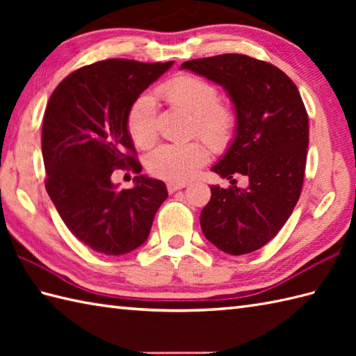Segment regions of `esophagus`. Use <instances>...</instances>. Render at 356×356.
Segmentation results:
<instances>
[{
  "label": "esophagus",
  "instance_id": "obj_1",
  "mask_svg": "<svg viewBox=\"0 0 356 356\" xmlns=\"http://www.w3.org/2000/svg\"><path fill=\"white\" fill-rule=\"evenodd\" d=\"M188 184L185 182H168L166 184V188H168V193H176L177 190H182Z\"/></svg>",
  "mask_w": 356,
  "mask_h": 356
}]
</instances>
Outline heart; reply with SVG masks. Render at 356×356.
<instances>
[{
  "mask_svg": "<svg viewBox=\"0 0 356 356\" xmlns=\"http://www.w3.org/2000/svg\"><path fill=\"white\" fill-rule=\"evenodd\" d=\"M157 95L174 107L194 115V131L211 147L225 148L236 131L237 116L231 105L218 101V90L211 82L179 74L157 87ZM127 128L136 145L147 148L157 139V110L153 96L140 95L127 116ZM209 151L200 140L163 143L148 156V170L157 177L185 182L208 162Z\"/></svg>",
  "mask_w": 356,
  "mask_h": 356,
  "instance_id": "1",
  "label": "heart"
}]
</instances>
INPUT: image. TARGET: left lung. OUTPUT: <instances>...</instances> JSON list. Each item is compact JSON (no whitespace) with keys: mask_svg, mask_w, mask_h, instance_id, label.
Masks as SVG:
<instances>
[{"mask_svg":"<svg viewBox=\"0 0 356 356\" xmlns=\"http://www.w3.org/2000/svg\"><path fill=\"white\" fill-rule=\"evenodd\" d=\"M180 69L222 86L237 116L236 138L211 168L232 186H211L202 231L226 254L254 252L277 236L300 199L309 145L305 104L284 72L246 55L191 59ZM234 173L250 179L248 188L235 186Z\"/></svg>","mask_w":356,"mask_h":356,"instance_id":"obj_1","label":"left lung"}]
</instances>
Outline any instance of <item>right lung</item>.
<instances>
[{
	"label": "right lung",
	"mask_w": 356,
	"mask_h": 356,
	"mask_svg": "<svg viewBox=\"0 0 356 356\" xmlns=\"http://www.w3.org/2000/svg\"><path fill=\"white\" fill-rule=\"evenodd\" d=\"M172 63L107 59L70 73L50 96L41 140L45 190L67 228L96 252L122 255L145 243L168 197L162 180L136 176L133 188L118 190L111 174L142 171L128 110Z\"/></svg>",
	"instance_id": "right-lung-1"
}]
</instances>
